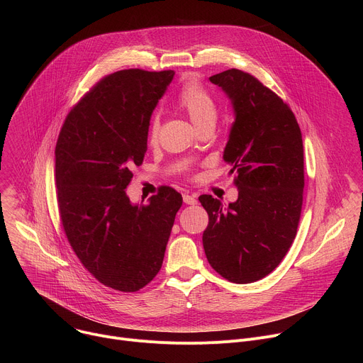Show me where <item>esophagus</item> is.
Returning <instances> with one entry per match:
<instances>
[{
	"label": "esophagus",
	"instance_id": "1",
	"mask_svg": "<svg viewBox=\"0 0 363 363\" xmlns=\"http://www.w3.org/2000/svg\"><path fill=\"white\" fill-rule=\"evenodd\" d=\"M184 202L186 203V205H195L196 203V199H195V196H192V195H188V194H184Z\"/></svg>",
	"mask_w": 363,
	"mask_h": 363
}]
</instances>
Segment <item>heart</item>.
Instances as JSON below:
<instances>
[{
    "label": "heart",
    "mask_w": 363,
    "mask_h": 363,
    "mask_svg": "<svg viewBox=\"0 0 363 363\" xmlns=\"http://www.w3.org/2000/svg\"><path fill=\"white\" fill-rule=\"evenodd\" d=\"M178 106L189 116L198 129L214 126L218 118V105L214 96L195 79L186 80L177 99ZM160 138V116L153 115L147 125V142L155 145Z\"/></svg>",
    "instance_id": "obj_1"
}]
</instances>
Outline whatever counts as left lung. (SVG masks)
<instances>
[{
  "instance_id": "1",
  "label": "left lung",
  "mask_w": 363,
  "mask_h": 363,
  "mask_svg": "<svg viewBox=\"0 0 363 363\" xmlns=\"http://www.w3.org/2000/svg\"><path fill=\"white\" fill-rule=\"evenodd\" d=\"M210 80L233 101L224 160L238 198L227 208L211 195L198 198L208 213L202 244L220 276L245 284L270 274L296 237L304 188L301 132L287 103L252 74L230 69Z\"/></svg>"
}]
</instances>
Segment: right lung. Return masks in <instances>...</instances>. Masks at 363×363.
<instances>
[{
    "label": "right lung",
    "instance_id": "obj_1",
    "mask_svg": "<svg viewBox=\"0 0 363 363\" xmlns=\"http://www.w3.org/2000/svg\"><path fill=\"white\" fill-rule=\"evenodd\" d=\"M174 70H121L101 77L72 108L56 143L60 223L83 267L103 286L132 293L162 267L182 205L171 186L149 203L126 195L143 162L150 115Z\"/></svg>",
    "mask_w": 363,
    "mask_h": 363
}]
</instances>
